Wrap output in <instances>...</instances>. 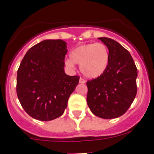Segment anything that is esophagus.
Wrapping results in <instances>:
<instances>
[{"mask_svg": "<svg viewBox=\"0 0 154 154\" xmlns=\"http://www.w3.org/2000/svg\"><path fill=\"white\" fill-rule=\"evenodd\" d=\"M79 82H80V83H86V80H83V78H80V80H79Z\"/></svg>", "mask_w": 154, "mask_h": 154, "instance_id": "esophagus-1", "label": "esophagus"}]
</instances>
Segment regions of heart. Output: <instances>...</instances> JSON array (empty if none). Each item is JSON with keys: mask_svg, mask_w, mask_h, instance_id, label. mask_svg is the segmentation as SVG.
Listing matches in <instances>:
<instances>
[{"mask_svg": "<svg viewBox=\"0 0 154 154\" xmlns=\"http://www.w3.org/2000/svg\"><path fill=\"white\" fill-rule=\"evenodd\" d=\"M80 65V71L85 77L95 79L102 75L109 64V52L107 47L101 43L83 44L72 50L70 59L65 61L68 68Z\"/></svg>", "mask_w": 154, "mask_h": 154, "instance_id": "obj_1", "label": "heart"}]
</instances>
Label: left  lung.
Returning a JSON list of instances; mask_svg holds the SVG:
<instances>
[{
	"label": "left lung",
	"mask_w": 154,
	"mask_h": 154,
	"mask_svg": "<svg viewBox=\"0 0 154 154\" xmlns=\"http://www.w3.org/2000/svg\"><path fill=\"white\" fill-rule=\"evenodd\" d=\"M109 50V64L100 77L88 80L86 101L92 113L103 119L124 114L137 93L138 71L127 50L114 40L99 37Z\"/></svg>",
	"instance_id": "obj_1"
}]
</instances>
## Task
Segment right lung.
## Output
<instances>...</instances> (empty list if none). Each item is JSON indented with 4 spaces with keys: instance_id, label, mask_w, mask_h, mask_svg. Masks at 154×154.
Wrapping results in <instances>:
<instances>
[{
    "instance_id": "add662e5",
    "label": "right lung",
    "mask_w": 154,
    "mask_h": 154,
    "mask_svg": "<svg viewBox=\"0 0 154 154\" xmlns=\"http://www.w3.org/2000/svg\"><path fill=\"white\" fill-rule=\"evenodd\" d=\"M66 42L45 40L30 48L17 71L16 93L33 118L50 121L63 114L80 80L64 71Z\"/></svg>"
}]
</instances>
